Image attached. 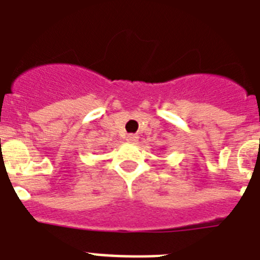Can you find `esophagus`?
Here are the masks:
<instances>
[{
  "instance_id": "1",
  "label": "esophagus",
  "mask_w": 260,
  "mask_h": 260,
  "mask_svg": "<svg viewBox=\"0 0 260 260\" xmlns=\"http://www.w3.org/2000/svg\"><path fill=\"white\" fill-rule=\"evenodd\" d=\"M126 141H127L128 143H135V142L138 141V135H135V134H128L127 137H126Z\"/></svg>"
}]
</instances>
